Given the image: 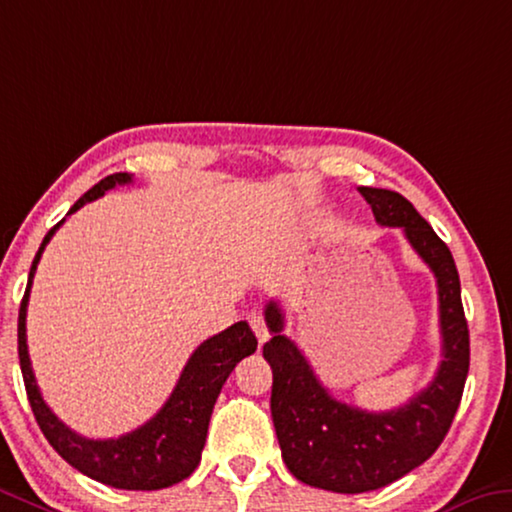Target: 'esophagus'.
<instances>
[{
  "label": "esophagus",
  "mask_w": 512,
  "mask_h": 512,
  "mask_svg": "<svg viewBox=\"0 0 512 512\" xmlns=\"http://www.w3.org/2000/svg\"><path fill=\"white\" fill-rule=\"evenodd\" d=\"M248 323H250V328H253V332L257 335L259 344H264L266 339H269V328H266L264 316L259 314V312H250V314H248Z\"/></svg>",
  "instance_id": "34e87169"
}]
</instances>
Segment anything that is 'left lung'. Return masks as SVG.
Returning a JSON list of instances; mask_svg holds the SVG:
<instances>
[{"label":"left lung","instance_id":"obj_1","mask_svg":"<svg viewBox=\"0 0 512 512\" xmlns=\"http://www.w3.org/2000/svg\"><path fill=\"white\" fill-rule=\"evenodd\" d=\"M376 223L401 227L405 239L437 280L442 362L433 383L387 412L337 401L285 335V314L275 300L264 310L271 339L264 358L273 369L271 415L282 458L298 481L312 488L360 494L399 481L426 462L449 433L469 371V330L460 278L451 250L401 193L360 186Z\"/></svg>","mask_w":512,"mask_h":512}]
</instances>
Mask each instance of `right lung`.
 I'll use <instances>...</instances> for the list:
<instances>
[{"label": "right lung", "instance_id": "1", "mask_svg": "<svg viewBox=\"0 0 512 512\" xmlns=\"http://www.w3.org/2000/svg\"><path fill=\"white\" fill-rule=\"evenodd\" d=\"M129 182H132V175L127 173H113L104 177L70 207L68 214H75L86 202L102 198L113 186ZM63 221L56 223L40 243L29 271L27 291H24L20 303L18 355L31 410H34L40 431L47 437V442L54 446V451L77 472L91 476L93 481L118 490L170 488V485L191 476L193 469L198 467L200 453L205 449L207 440L209 417H212L214 403L221 394L223 383L232 369L237 367V362L257 351V339L246 321L234 323L227 330L209 337L207 342H202L193 351L173 394L168 396L164 408L150 421H145L132 433L111 437V440L81 437L63 424L50 410V405L43 401L27 351V305L31 282H34L40 255H43L45 246Z\"/></svg>", "mask_w": 512, "mask_h": 512}]
</instances>
